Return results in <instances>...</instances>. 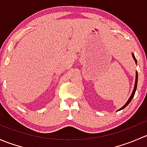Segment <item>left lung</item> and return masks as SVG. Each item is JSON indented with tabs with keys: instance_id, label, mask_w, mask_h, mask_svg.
<instances>
[{
	"instance_id": "obj_1",
	"label": "left lung",
	"mask_w": 147,
	"mask_h": 147,
	"mask_svg": "<svg viewBox=\"0 0 147 147\" xmlns=\"http://www.w3.org/2000/svg\"><path fill=\"white\" fill-rule=\"evenodd\" d=\"M132 57H133V59H134V61H135V63H136V64H137V59H136V58H135V57H134V53H132ZM137 82H138V73H137V71H136V79H135V83H134V90H133L132 93H131V96H130V97H129V100H127V102H126V103H125V105H124V106H123V107H121L120 108V109H118L117 111H120V110H121V109H124V108H125L126 107H127V105H128L130 103V102L131 101V100H132L133 97H134V94H135L136 90H137Z\"/></svg>"
}]
</instances>
